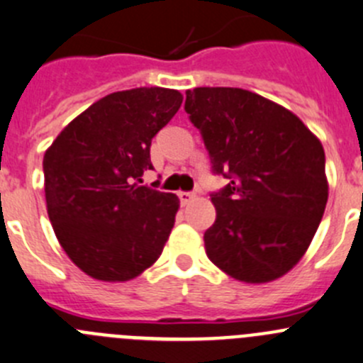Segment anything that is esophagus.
Segmentation results:
<instances>
[{
  "mask_svg": "<svg viewBox=\"0 0 363 363\" xmlns=\"http://www.w3.org/2000/svg\"><path fill=\"white\" fill-rule=\"evenodd\" d=\"M177 195H179V200H181L182 206H186V203H188V202H191L193 196H195V193H191V191H179Z\"/></svg>",
  "mask_w": 363,
  "mask_h": 363,
  "instance_id": "1",
  "label": "esophagus"
}]
</instances>
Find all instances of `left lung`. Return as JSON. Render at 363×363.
Returning <instances> with one entry per match:
<instances>
[{"mask_svg":"<svg viewBox=\"0 0 363 363\" xmlns=\"http://www.w3.org/2000/svg\"><path fill=\"white\" fill-rule=\"evenodd\" d=\"M184 110L213 174L228 179L211 195L216 221L203 234L207 257L241 282L280 279L300 262L325 213L321 142L293 111L242 88H193Z\"/></svg>","mask_w":363,"mask_h":363,"instance_id":"obj_1","label":"left lung"}]
</instances>
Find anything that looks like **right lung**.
<instances>
[{"mask_svg":"<svg viewBox=\"0 0 363 363\" xmlns=\"http://www.w3.org/2000/svg\"><path fill=\"white\" fill-rule=\"evenodd\" d=\"M181 104V92L170 88L110 94L45 150L49 220L70 260L92 279L125 282L160 259L179 199L140 182L154 168L152 138Z\"/></svg>","mask_w":363,"mask_h":363,"instance_id":"1","label":"right lung"}]
</instances>
